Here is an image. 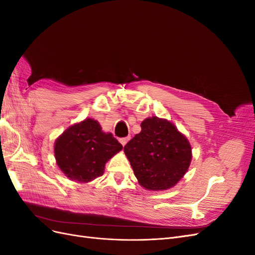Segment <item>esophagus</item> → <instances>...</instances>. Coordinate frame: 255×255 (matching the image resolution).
<instances>
[{"mask_svg": "<svg viewBox=\"0 0 255 255\" xmlns=\"http://www.w3.org/2000/svg\"><path fill=\"white\" fill-rule=\"evenodd\" d=\"M129 140V137H123V138H120L119 139V141H120V143L125 146L127 143H128V141Z\"/></svg>", "mask_w": 255, "mask_h": 255, "instance_id": "34e87169", "label": "esophagus"}]
</instances>
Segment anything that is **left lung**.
I'll use <instances>...</instances> for the list:
<instances>
[{"label":"left lung","mask_w":255,"mask_h":255,"mask_svg":"<svg viewBox=\"0 0 255 255\" xmlns=\"http://www.w3.org/2000/svg\"><path fill=\"white\" fill-rule=\"evenodd\" d=\"M140 127V133L123 149L138 183L153 191L175 186L191 163L189 140L171 121L156 116L144 119Z\"/></svg>","instance_id":"obj_1"}]
</instances>
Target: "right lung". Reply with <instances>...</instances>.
I'll use <instances>...</instances> for the list:
<instances>
[{
  "mask_svg": "<svg viewBox=\"0 0 255 255\" xmlns=\"http://www.w3.org/2000/svg\"><path fill=\"white\" fill-rule=\"evenodd\" d=\"M123 149L112 133L92 119L74 123L54 143L56 164L69 180L88 183L104 173L105 164Z\"/></svg>",
  "mask_w": 255,
  "mask_h": 255,
  "instance_id": "1",
  "label": "right lung"
}]
</instances>
